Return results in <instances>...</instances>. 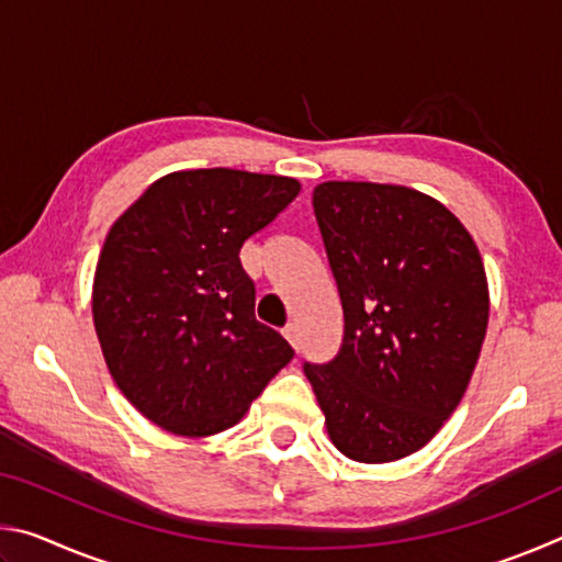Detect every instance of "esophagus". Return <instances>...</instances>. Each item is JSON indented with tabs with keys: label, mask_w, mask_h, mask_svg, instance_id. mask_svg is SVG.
Segmentation results:
<instances>
[{
	"label": "esophagus",
	"mask_w": 562,
	"mask_h": 562,
	"mask_svg": "<svg viewBox=\"0 0 562 562\" xmlns=\"http://www.w3.org/2000/svg\"><path fill=\"white\" fill-rule=\"evenodd\" d=\"M282 335H284V339H288L294 349H300V329H297V325H292V322H290V325L282 329Z\"/></svg>",
	"instance_id": "1"
}]
</instances>
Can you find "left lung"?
<instances>
[{"label": "left lung", "mask_w": 562, "mask_h": 562, "mask_svg": "<svg viewBox=\"0 0 562 562\" xmlns=\"http://www.w3.org/2000/svg\"><path fill=\"white\" fill-rule=\"evenodd\" d=\"M345 335L304 361L331 443L386 463L429 443L459 406L488 327V284L459 217L404 186L329 180L312 195Z\"/></svg>", "instance_id": "left-lung-1"}]
</instances>
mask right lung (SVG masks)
Here are the masks:
<instances>
[{"instance_id": "1", "label": "right lung", "mask_w": 562, "mask_h": 562, "mask_svg": "<svg viewBox=\"0 0 562 562\" xmlns=\"http://www.w3.org/2000/svg\"><path fill=\"white\" fill-rule=\"evenodd\" d=\"M297 193L284 176L180 170L113 223L93 280V325L113 382L160 429H231L294 357L280 331L255 319L240 247Z\"/></svg>"}]
</instances>
